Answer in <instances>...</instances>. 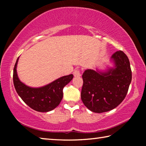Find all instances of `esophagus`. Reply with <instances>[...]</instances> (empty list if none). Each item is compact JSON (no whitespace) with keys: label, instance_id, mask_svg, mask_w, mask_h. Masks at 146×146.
I'll use <instances>...</instances> for the list:
<instances>
[{"label":"esophagus","instance_id":"1","mask_svg":"<svg viewBox=\"0 0 146 146\" xmlns=\"http://www.w3.org/2000/svg\"><path fill=\"white\" fill-rule=\"evenodd\" d=\"M73 75L75 77H79V76H80V70H78V69H76L75 70V71H73Z\"/></svg>","mask_w":146,"mask_h":146}]
</instances>
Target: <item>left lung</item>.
<instances>
[{"label":"left lung","mask_w":146,"mask_h":146,"mask_svg":"<svg viewBox=\"0 0 146 146\" xmlns=\"http://www.w3.org/2000/svg\"><path fill=\"white\" fill-rule=\"evenodd\" d=\"M115 68L102 73L87 70L82 75L81 99L86 108L95 113H104L120 104L126 96L131 82L129 58L122 51L111 56Z\"/></svg>","instance_id":"1"}]
</instances>
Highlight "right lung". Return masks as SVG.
<instances>
[{"label": "right lung", "mask_w": 146, "mask_h": 146, "mask_svg": "<svg viewBox=\"0 0 146 146\" xmlns=\"http://www.w3.org/2000/svg\"><path fill=\"white\" fill-rule=\"evenodd\" d=\"M17 58L13 69V84L17 93L29 107L39 112H48L59 105L63 97V88L72 80V74L58 78L38 88L27 86L20 81L17 73Z\"/></svg>", "instance_id": "add662e5"}]
</instances>
